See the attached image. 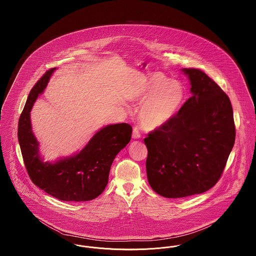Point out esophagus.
Segmentation results:
<instances>
[{"label": "esophagus", "mask_w": 256, "mask_h": 256, "mask_svg": "<svg viewBox=\"0 0 256 256\" xmlns=\"http://www.w3.org/2000/svg\"><path fill=\"white\" fill-rule=\"evenodd\" d=\"M141 137V134L139 132V130L137 128H134V132H132V138L134 139H139Z\"/></svg>", "instance_id": "1"}]
</instances>
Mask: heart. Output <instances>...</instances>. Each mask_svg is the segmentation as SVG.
I'll return each instance as SVG.
<instances>
[{
    "mask_svg": "<svg viewBox=\"0 0 256 256\" xmlns=\"http://www.w3.org/2000/svg\"><path fill=\"white\" fill-rule=\"evenodd\" d=\"M185 88L178 80H170L162 73L145 76L137 87L134 98L142 104L139 122L146 130H156L165 126L182 108Z\"/></svg>",
    "mask_w": 256,
    "mask_h": 256,
    "instance_id": "heart-1",
    "label": "heart"
}]
</instances>
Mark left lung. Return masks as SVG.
<instances>
[{
	"mask_svg": "<svg viewBox=\"0 0 256 256\" xmlns=\"http://www.w3.org/2000/svg\"><path fill=\"white\" fill-rule=\"evenodd\" d=\"M182 70L190 80L192 96L169 122L144 139L148 183L169 198L212 188L235 142L230 98L202 71Z\"/></svg>",
	"mask_w": 256,
	"mask_h": 256,
	"instance_id": "1",
	"label": "left lung"
}]
</instances>
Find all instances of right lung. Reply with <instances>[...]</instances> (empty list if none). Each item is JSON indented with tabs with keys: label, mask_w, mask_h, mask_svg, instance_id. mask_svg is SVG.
I'll use <instances>...</instances> for the list:
<instances>
[{
	"label": "right lung",
	"mask_w": 256,
	"mask_h": 256,
	"mask_svg": "<svg viewBox=\"0 0 256 256\" xmlns=\"http://www.w3.org/2000/svg\"><path fill=\"white\" fill-rule=\"evenodd\" d=\"M54 71L52 68L46 72L30 90L19 119L18 140L24 165L32 182L49 195L65 202L91 200L106 187L112 162L130 141L132 128L126 122L106 126L82 150L54 162H44L32 128L30 111Z\"/></svg>",
	"instance_id": "1"
}]
</instances>
